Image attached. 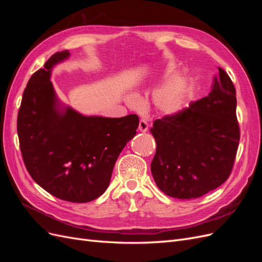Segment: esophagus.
Segmentation results:
<instances>
[{
  "label": "esophagus",
  "instance_id": "34e87169",
  "mask_svg": "<svg viewBox=\"0 0 262 262\" xmlns=\"http://www.w3.org/2000/svg\"><path fill=\"white\" fill-rule=\"evenodd\" d=\"M139 130L141 132H146L148 130V124L147 122L144 120V119H141L140 123H139Z\"/></svg>",
  "mask_w": 262,
  "mask_h": 262
}]
</instances>
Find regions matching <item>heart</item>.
<instances>
[{"label":"heart","mask_w":262,"mask_h":262,"mask_svg":"<svg viewBox=\"0 0 262 262\" xmlns=\"http://www.w3.org/2000/svg\"><path fill=\"white\" fill-rule=\"evenodd\" d=\"M185 92L186 82L178 76L155 94V104L165 114H175L182 106Z\"/></svg>","instance_id":"heart-1"}]
</instances>
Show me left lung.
I'll return each instance as SVG.
<instances>
[{
	"instance_id": "obj_1",
	"label": "left lung",
	"mask_w": 262,
	"mask_h": 262,
	"mask_svg": "<svg viewBox=\"0 0 262 262\" xmlns=\"http://www.w3.org/2000/svg\"><path fill=\"white\" fill-rule=\"evenodd\" d=\"M236 102L231 77L219 68L207 97L154 121L149 132L156 153L150 171L165 194L195 199L227 180L241 138Z\"/></svg>"
}]
</instances>
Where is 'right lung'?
<instances>
[{
    "label": "right lung",
    "mask_w": 262,
    "mask_h": 262,
    "mask_svg": "<svg viewBox=\"0 0 262 262\" xmlns=\"http://www.w3.org/2000/svg\"><path fill=\"white\" fill-rule=\"evenodd\" d=\"M69 55L68 50L55 52L29 78L17 134L31 178L61 200L85 203L106 191L119 154L136 136L139 117H86L70 107L61 113L50 74Z\"/></svg>",
    "instance_id": "add662e5"
}]
</instances>
